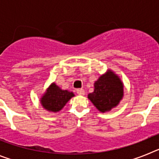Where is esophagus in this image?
Masks as SVG:
<instances>
[{
    "label": "esophagus",
    "instance_id": "34e87169",
    "mask_svg": "<svg viewBox=\"0 0 159 159\" xmlns=\"http://www.w3.org/2000/svg\"><path fill=\"white\" fill-rule=\"evenodd\" d=\"M77 94L80 95H84V94H85V92H84V89H78L76 91Z\"/></svg>",
    "mask_w": 159,
    "mask_h": 159
}]
</instances>
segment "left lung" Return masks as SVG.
<instances>
[{"label": "left lung", "mask_w": 159, "mask_h": 159, "mask_svg": "<svg viewBox=\"0 0 159 159\" xmlns=\"http://www.w3.org/2000/svg\"><path fill=\"white\" fill-rule=\"evenodd\" d=\"M94 92L88 94V99L94 106L104 113L116 107L123 96V84L116 74L108 70L94 84Z\"/></svg>", "instance_id": "obj_1"}]
</instances>
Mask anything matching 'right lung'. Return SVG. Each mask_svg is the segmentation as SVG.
Listing matches in <instances>:
<instances>
[{
	"instance_id": "obj_1",
	"label": "right lung",
	"mask_w": 159,
	"mask_h": 159,
	"mask_svg": "<svg viewBox=\"0 0 159 159\" xmlns=\"http://www.w3.org/2000/svg\"><path fill=\"white\" fill-rule=\"evenodd\" d=\"M73 96H75L73 92L62 90L55 83H52L41 97L40 103L48 111L58 112Z\"/></svg>"
}]
</instances>
